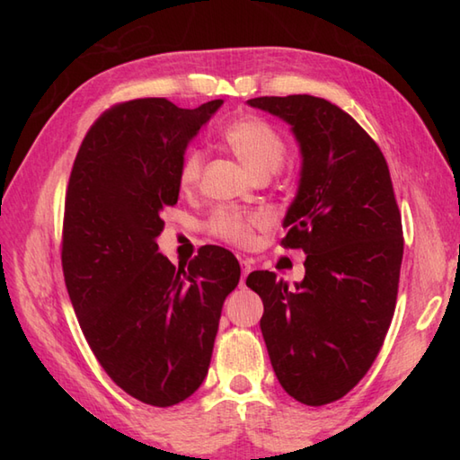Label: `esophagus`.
<instances>
[{
    "label": "esophagus",
    "instance_id": "1",
    "mask_svg": "<svg viewBox=\"0 0 460 460\" xmlns=\"http://www.w3.org/2000/svg\"><path fill=\"white\" fill-rule=\"evenodd\" d=\"M241 269H243V277H241V285H245V279L249 272L252 270V262L249 259H241Z\"/></svg>",
    "mask_w": 460,
    "mask_h": 460
}]
</instances>
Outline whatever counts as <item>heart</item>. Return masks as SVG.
<instances>
[{
    "label": "heart",
    "instance_id": "obj_1",
    "mask_svg": "<svg viewBox=\"0 0 460 460\" xmlns=\"http://www.w3.org/2000/svg\"><path fill=\"white\" fill-rule=\"evenodd\" d=\"M221 140L247 165L252 175H270L280 170L287 158V144L272 126L259 116H241L221 130ZM203 173V154L199 150L185 152L178 172L181 191L198 188ZM267 225V215L257 211H241L235 208L215 209L208 221L209 235L235 247H249L255 231Z\"/></svg>",
    "mask_w": 460,
    "mask_h": 460
}]
</instances>
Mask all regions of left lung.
<instances>
[{
    "instance_id": "left-lung-1",
    "label": "left lung",
    "mask_w": 460,
    "mask_h": 460,
    "mask_svg": "<svg viewBox=\"0 0 460 460\" xmlns=\"http://www.w3.org/2000/svg\"><path fill=\"white\" fill-rule=\"evenodd\" d=\"M251 106L292 126L300 183L285 217V249L306 252L295 288L255 270L261 332L272 369L296 402H338L374 364L392 324L403 259L402 213L374 138L330 101L310 94L259 96Z\"/></svg>"
}]
</instances>
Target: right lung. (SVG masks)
I'll list each match as a JSON object with an SVG mask.
<instances>
[{"label": "right lung", "mask_w": 460, "mask_h": 460, "mask_svg": "<svg viewBox=\"0 0 460 460\" xmlns=\"http://www.w3.org/2000/svg\"><path fill=\"white\" fill-rule=\"evenodd\" d=\"M221 104L111 106L86 132L66 185L61 262L76 320L114 384L154 407L201 385L223 302L241 279L227 249L205 245L175 269L155 243L162 209L178 203L185 146Z\"/></svg>", "instance_id": "add662e5"}]
</instances>
